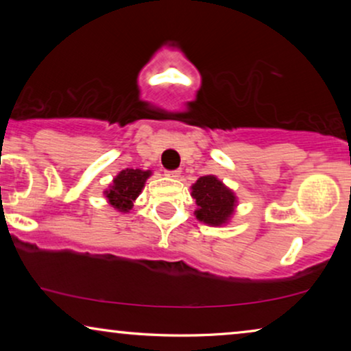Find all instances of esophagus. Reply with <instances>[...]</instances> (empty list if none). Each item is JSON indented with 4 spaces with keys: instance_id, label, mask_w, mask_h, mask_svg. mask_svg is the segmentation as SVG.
Returning <instances> with one entry per match:
<instances>
[{
    "instance_id": "34e87169",
    "label": "esophagus",
    "mask_w": 351,
    "mask_h": 351,
    "mask_svg": "<svg viewBox=\"0 0 351 351\" xmlns=\"http://www.w3.org/2000/svg\"><path fill=\"white\" fill-rule=\"evenodd\" d=\"M166 176L171 177V179H179V177H180V171H179V169H176V171H167Z\"/></svg>"
}]
</instances>
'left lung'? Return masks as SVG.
Here are the masks:
<instances>
[{
  "label": "left lung",
  "instance_id": "1",
  "mask_svg": "<svg viewBox=\"0 0 351 351\" xmlns=\"http://www.w3.org/2000/svg\"><path fill=\"white\" fill-rule=\"evenodd\" d=\"M191 196L198 208L196 219L209 227H222L232 220L238 198L232 189H228L215 176H203L191 185Z\"/></svg>",
  "mask_w": 351,
  "mask_h": 351
}]
</instances>
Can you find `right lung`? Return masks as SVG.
Instances as JSON below:
<instances>
[{"label":"right lung","instance_id":"add662e5","mask_svg":"<svg viewBox=\"0 0 351 351\" xmlns=\"http://www.w3.org/2000/svg\"><path fill=\"white\" fill-rule=\"evenodd\" d=\"M150 176L152 171L131 169V167L123 169L104 191L107 203L119 213H129Z\"/></svg>","mask_w":351,"mask_h":351}]
</instances>
